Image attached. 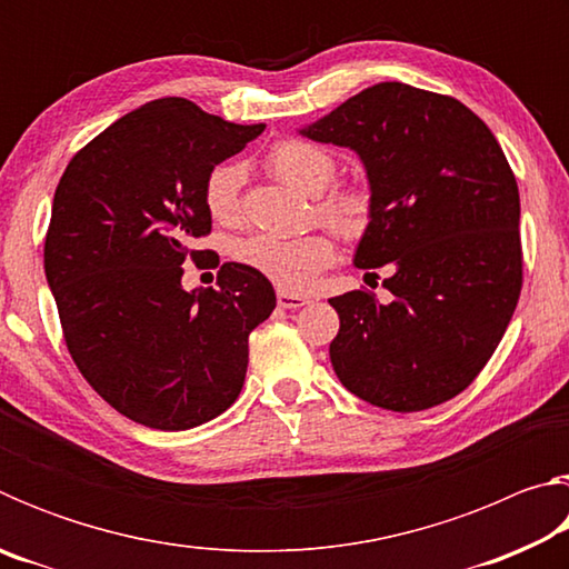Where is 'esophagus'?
I'll use <instances>...</instances> for the list:
<instances>
[{
    "instance_id": "34e87169",
    "label": "esophagus",
    "mask_w": 569,
    "mask_h": 569,
    "mask_svg": "<svg viewBox=\"0 0 569 569\" xmlns=\"http://www.w3.org/2000/svg\"><path fill=\"white\" fill-rule=\"evenodd\" d=\"M306 303H311V298L308 296L291 293V291H278V306L281 308H301Z\"/></svg>"
}]
</instances>
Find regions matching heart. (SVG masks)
I'll list each match as a JSON object with an SVG mask.
<instances>
[{"instance_id": "b5f03b06", "label": "heart", "mask_w": 569, "mask_h": 569, "mask_svg": "<svg viewBox=\"0 0 569 569\" xmlns=\"http://www.w3.org/2000/svg\"><path fill=\"white\" fill-rule=\"evenodd\" d=\"M268 168L288 186L313 198V210L341 236H361L371 223L373 200L363 186H331L336 160L311 140H283L268 152ZM243 170L218 166L208 172L203 200L208 216L218 223H233L240 216ZM236 258L250 271L266 276L281 291H306L333 258L331 238L321 230L301 236L253 233L236 246Z\"/></svg>"}]
</instances>
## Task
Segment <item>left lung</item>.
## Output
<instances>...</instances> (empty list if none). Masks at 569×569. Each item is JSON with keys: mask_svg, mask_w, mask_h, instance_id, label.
<instances>
[{"mask_svg": "<svg viewBox=\"0 0 569 569\" xmlns=\"http://www.w3.org/2000/svg\"><path fill=\"white\" fill-rule=\"evenodd\" d=\"M301 134L359 152L373 210L353 263L391 268L389 303L366 288L329 298L336 377L391 411L455 399L522 291L519 190L492 130L449 94L379 82Z\"/></svg>", "mask_w": 569, "mask_h": 569, "instance_id": "8db88e82", "label": "left lung"}]
</instances>
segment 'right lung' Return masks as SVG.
Here are the masks:
<instances>
[{
  "label": "right lung",
  "mask_w": 569,
  "mask_h": 569,
  "mask_svg": "<svg viewBox=\"0 0 569 569\" xmlns=\"http://www.w3.org/2000/svg\"><path fill=\"white\" fill-rule=\"evenodd\" d=\"M266 124H236L186 98L152 100L90 140L62 172L44 238L67 351L122 417L182 431L223 413L248 369V336L276 308L266 276L223 263L186 291L192 238L210 233L203 188Z\"/></svg>",
  "instance_id": "1"
}]
</instances>
